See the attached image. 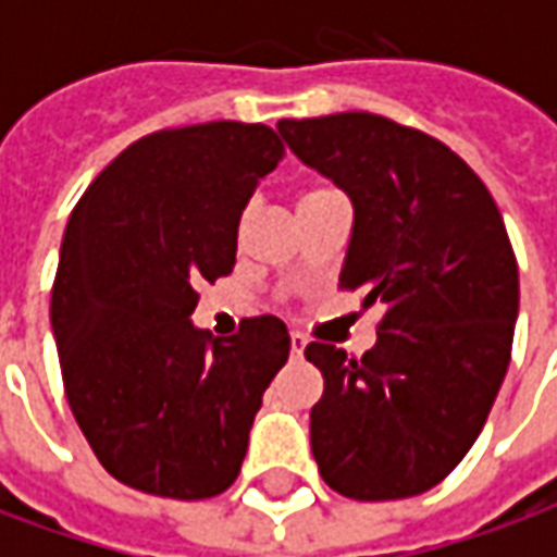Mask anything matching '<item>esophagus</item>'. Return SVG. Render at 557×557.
Here are the masks:
<instances>
[{
    "label": "esophagus",
    "mask_w": 557,
    "mask_h": 557,
    "mask_svg": "<svg viewBox=\"0 0 557 557\" xmlns=\"http://www.w3.org/2000/svg\"><path fill=\"white\" fill-rule=\"evenodd\" d=\"M289 343H292V358H301L304 349H307V339H304L301 334H292Z\"/></svg>",
    "instance_id": "1"
}]
</instances>
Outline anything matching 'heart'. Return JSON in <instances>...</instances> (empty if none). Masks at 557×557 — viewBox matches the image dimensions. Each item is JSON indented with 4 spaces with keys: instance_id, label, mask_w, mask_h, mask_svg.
Wrapping results in <instances>:
<instances>
[{
    "instance_id": "heart-1",
    "label": "heart",
    "mask_w": 557,
    "mask_h": 557,
    "mask_svg": "<svg viewBox=\"0 0 557 557\" xmlns=\"http://www.w3.org/2000/svg\"><path fill=\"white\" fill-rule=\"evenodd\" d=\"M334 194H339V190L337 187H331V184H310V187H304L298 206H304V202H313V199H325V196H334Z\"/></svg>"
}]
</instances>
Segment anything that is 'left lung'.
Wrapping results in <instances>:
<instances>
[{
	"instance_id": "left-lung-1",
	"label": "left lung",
	"mask_w": 557,
	"mask_h": 557,
	"mask_svg": "<svg viewBox=\"0 0 557 557\" xmlns=\"http://www.w3.org/2000/svg\"><path fill=\"white\" fill-rule=\"evenodd\" d=\"M277 131L351 196L339 289L385 307L361 358L304 349L325 379L310 411L319 474L355 502L420 495L462 462L510 363L519 268L502 211L442 139L385 115L283 119Z\"/></svg>"
}]
</instances>
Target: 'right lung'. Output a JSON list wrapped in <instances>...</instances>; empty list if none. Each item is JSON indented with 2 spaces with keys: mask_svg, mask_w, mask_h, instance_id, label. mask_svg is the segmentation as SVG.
Returning <instances> with one entry per match:
<instances>
[{
  "mask_svg": "<svg viewBox=\"0 0 557 557\" xmlns=\"http://www.w3.org/2000/svg\"><path fill=\"white\" fill-rule=\"evenodd\" d=\"M283 154L268 125L163 127L103 166L71 211L50 301L65 397L131 490L199 502L242 471L289 331L253 315L211 339L190 315L196 286L232 274L244 206Z\"/></svg>",
  "mask_w": 557,
  "mask_h": 557,
  "instance_id": "add662e5",
  "label": "right lung"
}]
</instances>
